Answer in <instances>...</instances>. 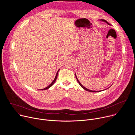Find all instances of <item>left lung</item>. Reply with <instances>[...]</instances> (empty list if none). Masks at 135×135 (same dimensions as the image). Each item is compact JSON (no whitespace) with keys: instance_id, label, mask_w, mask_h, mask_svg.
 I'll return each instance as SVG.
<instances>
[{"instance_id":"8db88e82","label":"left lung","mask_w":135,"mask_h":135,"mask_svg":"<svg viewBox=\"0 0 135 135\" xmlns=\"http://www.w3.org/2000/svg\"><path fill=\"white\" fill-rule=\"evenodd\" d=\"M100 21H103V22H105V23H107L108 25H110V24L107 21H106L105 20H103V19H102V20H100ZM75 76H76V80H77V81H78V83H79V84H80V85L84 89V90H86V91H89V92H100V91H102V90H100V91H93V90H89V89H87V88H85L80 82V81H79V80H78V78H77V76H76V74H75ZM110 87V86H109ZM108 88H107V89H108ZM106 90V89H105Z\"/></svg>"}]
</instances>
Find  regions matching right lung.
<instances>
[{
    "label": "right lung",
    "mask_w": 135,
    "mask_h": 135,
    "mask_svg": "<svg viewBox=\"0 0 135 135\" xmlns=\"http://www.w3.org/2000/svg\"><path fill=\"white\" fill-rule=\"evenodd\" d=\"M59 70H60V69L57 70V73H56V76H55V78H54V79L53 80V81H52V82L48 86H47V87H46L45 88H44V89H41L40 90H46V89H49L50 87H51L53 84H54V83H55V81H56V79H57V74H58V72H59Z\"/></svg>",
    "instance_id": "right-lung-1"
}]
</instances>
